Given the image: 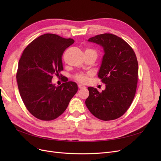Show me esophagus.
<instances>
[{
  "label": "esophagus",
  "instance_id": "obj_1",
  "mask_svg": "<svg viewBox=\"0 0 161 161\" xmlns=\"http://www.w3.org/2000/svg\"><path fill=\"white\" fill-rule=\"evenodd\" d=\"M78 87H79L80 89H85L86 87L85 86L82 85V84H79V85H78Z\"/></svg>",
  "mask_w": 161,
  "mask_h": 161
}]
</instances>
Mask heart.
<instances>
[{"instance_id": "b5f03b06", "label": "heart", "mask_w": 161, "mask_h": 161, "mask_svg": "<svg viewBox=\"0 0 161 161\" xmlns=\"http://www.w3.org/2000/svg\"><path fill=\"white\" fill-rule=\"evenodd\" d=\"M86 52H95L93 49H87ZM96 53V52H95ZM75 79L80 81V82H86L87 80V77L86 75L84 74H77L75 76Z\"/></svg>"}]
</instances>
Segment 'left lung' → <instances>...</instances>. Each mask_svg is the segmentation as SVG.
<instances>
[{"mask_svg":"<svg viewBox=\"0 0 161 161\" xmlns=\"http://www.w3.org/2000/svg\"><path fill=\"white\" fill-rule=\"evenodd\" d=\"M88 41L103 47L104 55L98 77L106 84V89L100 92L89 87L86 106L99 119H117L127 111L136 93L138 75L136 54L123 39L112 34L97 35Z\"/></svg>","mask_w":161,"mask_h":161,"instance_id":"8db88e82","label":"left lung"}]
</instances>
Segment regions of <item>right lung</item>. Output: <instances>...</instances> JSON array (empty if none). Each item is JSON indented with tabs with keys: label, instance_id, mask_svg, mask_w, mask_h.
Returning <instances> with one entry per match:
<instances>
[{
	"label": "right lung",
	"instance_id": "add662e5",
	"mask_svg": "<svg viewBox=\"0 0 161 161\" xmlns=\"http://www.w3.org/2000/svg\"><path fill=\"white\" fill-rule=\"evenodd\" d=\"M72 38L44 34L26 47L19 61L16 78L23 102L37 119L53 120L60 116L78 91L77 83H52L53 75L63 70L64 51L74 44Z\"/></svg>",
	"mask_w": 161,
	"mask_h": 161
}]
</instances>
